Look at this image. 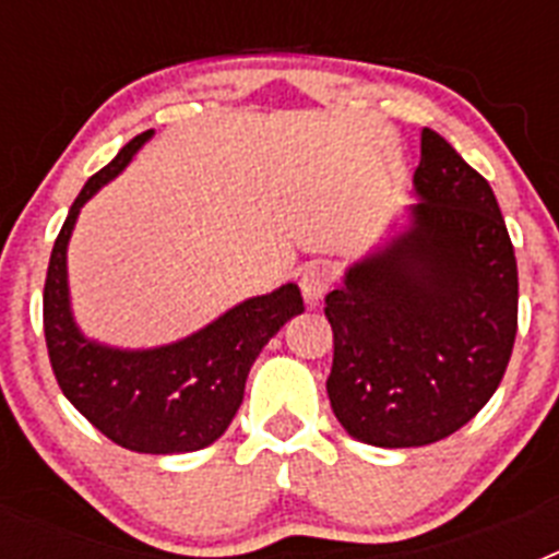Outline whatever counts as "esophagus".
I'll return each instance as SVG.
<instances>
[{
  "mask_svg": "<svg viewBox=\"0 0 559 559\" xmlns=\"http://www.w3.org/2000/svg\"><path fill=\"white\" fill-rule=\"evenodd\" d=\"M299 285H302L305 302L316 305L324 294H328L330 285H333V269H330V263H310L308 269L302 271Z\"/></svg>",
  "mask_w": 559,
  "mask_h": 559,
  "instance_id": "34e87169",
  "label": "esophagus"
}]
</instances>
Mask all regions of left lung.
Returning <instances> with one entry per match:
<instances>
[{"label":"left lung","mask_w":559,"mask_h":559,"mask_svg":"<svg viewBox=\"0 0 559 559\" xmlns=\"http://www.w3.org/2000/svg\"><path fill=\"white\" fill-rule=\"evenodd\" d=\"M414 190L408 229L324 296L330 406L378 448L431 445L471 423L518 333L515 249L487 179L423 128Z\"/></svg>","instance_id":"left-lung-1"}]
</instances>
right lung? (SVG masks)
<instances>
[{"mask_svg": "<svg viewBox=\"0 0 559 559\" xmlns=\"http://www.w3.org/2000/svg\"><path fill=\"white\" fill-rule=\"evenodd\" d=\"M153 131L133 136L83 185L63 221L44 283V338L67 400L111 442L136 453H190L212 445L243 403L246 378L271 335L302 313L294 283L235 305L199 333L153 349H117L78 330L69 308L67 246L81 206L122 173Z\"/></svg>", "mask_w": 559, "mask_h": 559, "instance_id": "obj_1", "label": "right lung"}]
</instances>
